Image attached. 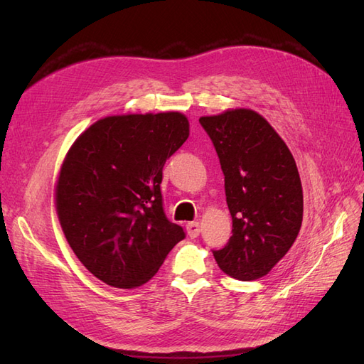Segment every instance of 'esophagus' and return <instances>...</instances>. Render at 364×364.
<instances>
[{
  "label": "esophagus",
  "instance_id": "obj_1",
  "mask_svg": "<svg viewBox=\"0 0 364 364\" xmlns=\"http://www.w3.org/2000/svg\"><path fill=\"white\" fill-rule=\"evenodd\" d=\"M186 232H188V235L191 238H196L200 234V225L197 222H190L188 225H186Z\"/></svg>",
  "mask_w": 364,
  "mask_h": 364
}]
</instances>
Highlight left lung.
<instances>
[{"instance_id": "obj_1", "label": "left lung", "mask_w": 364, "mask_h": 364, "mask_svg": "<svg viewBox=\"0 0 364 364\" xmlns=\"http://www.w3.org/2000/svg\"><path fill=\"white\" fill-rule=\"evenodd\" d=\"M225 174L232 237L214 250L229 277L259 279L277 266L299 234L304 196L299 171L284 139L252 109L200 117Z\"/></svg>"}]
</instances>
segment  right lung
Instances as JSON below:
<instances>
[{
	"label": "right lung",
	"mask_w": 364,
	"mask_h": 364,
	"mask_svg": "<svg viewBox=\"0 0 364 364\" xmlns=\"http://www.w3.org/2000/svg\"><path fill=\"white\" fill-rule=\"evenodd\" d=\"M190 136L181 112L111 115L74 141L54 190L63 235L95 278L136 289L185 238L165 217L164 164Z\"/></svg>",
	"instance_id": "1"
}]
</instances>
